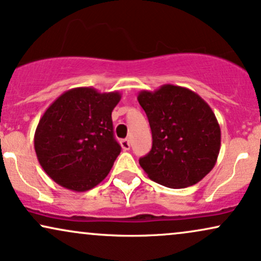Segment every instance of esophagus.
Returning a JSON list of instances; mask_svg holds the SVG:
<instances>
[{
  "mask_svg": "<svg viewBox=\"0 0 261 261\" xmlns=\"http://www.w3.org/2000/svg\"><path fill=\"white\" fill-rule=\"evenodd\" d=\"M120 143H121L122 149H123L124 151H127V150L130 149V141H129V139H122Z\"/></svg>",
  "mask_w": 261,
  "mask_h": 261,
  "instance_id": "obj_1",
  "label": "esophagus"
}]
</instances>
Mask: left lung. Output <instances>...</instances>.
Returning <instances> with one entry per match:
<instances>
[{
	"mask_svg": "<svg viewBox=\"0 0 261 261\" xmlns=\"http://www.w3.org/2000/svg\"><path fill=\"white\" fill-rule=\"evenodd\" d=\"M138 101L152 133L151 151L139 160L147 176L170 189L201 181L220 151V125L211 106L197 93L174 85L141 91Z\"/></svg>",
	"mask_w": 261,
	"mask_h": 261,
	"instance_id": "obj_1",
	"label": "left lung"
}]
</instances>
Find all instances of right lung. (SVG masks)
<instances>
[{
    "label": "right lung",
    "mask_w": 261,
    "mask_h": 261,
    "mask_svg": "<svg viewBox=\"0 0 261 261\" xmlns=\"http://www.w3.org/2000/svg\"><path fill=\"white\" fill-rule=\"evenodd\" d=\"M120 100L118 92L77 87L44 111L34 145L41 167L57 184L83 192L106 178L121 152L111 118Z\"/></svg>",
    "instance_id": "right-lung-1"
}]
</instances>
